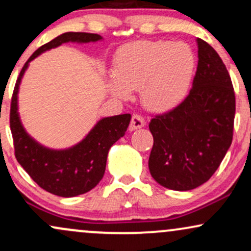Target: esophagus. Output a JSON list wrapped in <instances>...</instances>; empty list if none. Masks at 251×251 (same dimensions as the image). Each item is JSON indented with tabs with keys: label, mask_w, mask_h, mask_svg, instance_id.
Segmentation results:
<instances>
[{
	"label": "esophagus",
	"mask_w": 251,
	"mask_h": 251,
	"mask_svg": "<svg viewBox=\"0 0 251 251\" xmlns=\"http://www.w3.org/2000/svg\"><path fill=\"white\" fill-rule=\"evenodd\" d=\"M145 125V120H144L143 117H140L139 114H133L131 119V124H129V128L133 131V129L142 128Z\"/></svg>",
	"instance_id": "1"
}]
</instances>
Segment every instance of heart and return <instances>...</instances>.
I'll return each mask as SVG.
<instances>
[{
    "instance_id": "1",
    "label": "heart",
    "mask_w": 251,
    "mask_h": 251,
    "mask_svg": "<svg viewBox=\"0 0 251 251\" xmlns=\"http://www.w3.org/2000/svg\"><path fill=\"white\" fill-rule=\"evenodd\" d=\"M196 59L183 42L135 41L116 51L107 86L119 99H129L139 89L142 103L152 112H169L188 96Z\"/></svg>"
}]
</instances>
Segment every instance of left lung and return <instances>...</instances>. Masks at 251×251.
I'll return each instance as SVG.
<instances>
[{"label": "left lung", "mask_w": 251, "mask_h": 251, "mask_svg": "<svg viewBox=\"0 0 251 251\" xmlns=\"http://www.w3.org/2000/svg\"><path fill=\"white\" fill-rule=\"evenodd\" d=\"M197 46L198 66L189 96L149 125L153 135L150 174L176 191L208 181L232 142L236 105L231 79L209 43L197 39Z\"/></svg>", "instance_id": "obj_1"}]
</instances>
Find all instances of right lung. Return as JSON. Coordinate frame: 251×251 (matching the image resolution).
Wrapping results in <instances>:
<instances>
[{
    "label": "right lung",
    "mask_w": 251,
    "mask_h": 251,
    "mask_svg": "<svg viewBox=\"0 0 251 251\" xmlns=\"http://www.w3.org/2000/svg\"><path fill=\"white\" fill-rule=\"evenodd\" d=\"M102 40L98 34L63 33L34 51L20 72L10 105V129L15 157L40 188L60 197H74L96 188L102 179L111 146L125 134L131 114L102 118L80 143L65 150H53L37 143L25 132L19 116L17 94L29 62L40 54L66 42L88 43Z\"/></svg>",
    "instance_id": "obj_1"
}]
</instances>
